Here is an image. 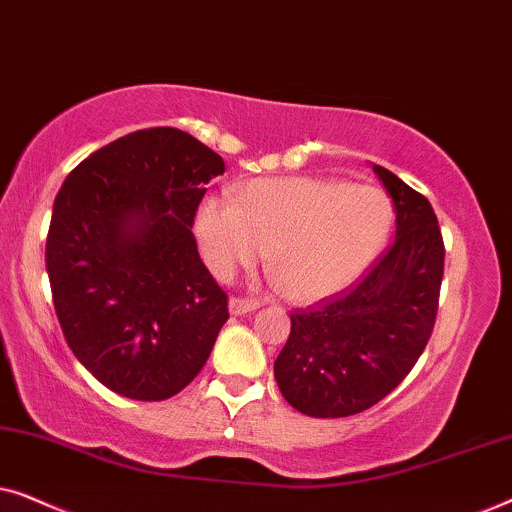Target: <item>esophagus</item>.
Listing matches in <instances>:
<instances>
[{
	"label": "esophagus",
	"mask_w": 512,
	"mask_h": 512,
	"mask_svg": "<svg viewBox=\"0 0 512 512\" xmlns=\"http://www.w3.org/2000/svg\"><path fill=\"white\" fill-rule=\"evenodd\" d=\"M258 300H251V298H230L228 300V310L233 317H242V314H249L258 310Z\"/></svg>",
	"instance_id": "34e87169"
}]
</instances>
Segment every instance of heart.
Masks as SVG:
<instances>
[{
  "instance_id": "b5f03b06",
  "label": "heart",
  "mask_w": 512,
  "mask_h": 512,
  "mask_svg": "<svg viewBox=\"0 0 512 512\" xmlns=\"http://www.w3.org/2000/svg\"><path fill=\"white\" fill-rule=\"evenodd\" d=\"M391 221L380 188L286 177L251 181L235 200H205L195 233L219 279L256 263L265 249V268L284 296L312 303L347 289L375 261Z\"/></svg>"
}]
</instances>
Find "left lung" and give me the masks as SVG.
Returning <instances> with one entry per match:
<instances>
[{
	"mask_svg": "<svg viewBox=\"0 0 512 512\" xmlns=\"http://www.w3.org/2000/svg\"><path fill=\"white\" fill-rule=\"evenodd\" d=\"M394 200L396 237L354 289L291 314L275 361L279 391L310 417H349L391 394L436 324L445 247L422 193L373 165Z\"/></svg>",
	"mask_w": 512,
	"mask_h": 512,
	"instance_id": "left-lung-1",
	"label": "left lung"
}]
</instances>
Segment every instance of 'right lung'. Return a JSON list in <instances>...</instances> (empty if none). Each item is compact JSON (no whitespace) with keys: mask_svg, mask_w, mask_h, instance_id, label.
Here are the masks:
<instances>
[{"mask_svg":"<svg viewBox=\"0 0 512 512\" xmlns=\"http://www.w3.org/2000/svg\"><path fill=\"white\" fill-rule=\"evenodd\" d=\"M223 172L188 132L149 128L90 153L58 191L46 240L55 314L76 359L116 394H179L228 321L191 230Z\"/></svg>","mask_w":512,"mask_h":512,"instance_id":"right-lung-1","label":"right lung"}]
</instances>
